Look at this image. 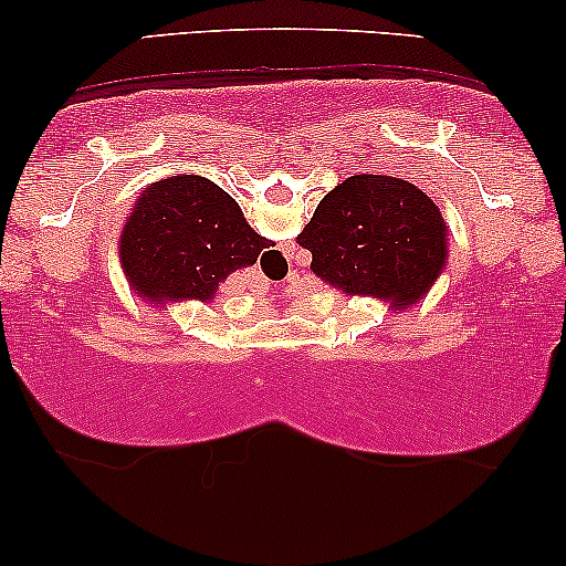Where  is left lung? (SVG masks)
Returning a JSON list of instances; mask_svg holds the SVG:
<instances>
[{"label": "left lung", "mask_w": 566, "mask_h": 566, "mask_svg": "<svg viewBox=\"0 0 566 566\" xmlns=\"http://www.w3.org/2000/svg\"><path fill=\"white\" fill-rule=\"evenodd\" d=\"M448 227L412 182L353 175L319 200L298 244L312 270L347 296L405 308L420 301L446 265Z\"/></svg>", "instance_id": "1"}]
</instances>
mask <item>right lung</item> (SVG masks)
<instances>
[{
	"label": "right lung",
	"instance_id": "right-lung-1",
	"mask_svg": "<svg viewBox=\"0 0 566 566\" xmlns=\"http://www.w3.org/2000/svg\"><path fill=\"white\" fill-rule=\"evenodd\" d=\"M268 239L227 190L198 175L149 185L123 223L120 262L151 301H211L219 283L258 260Z\"/></svg>",
	"mask_w": 566,
	"mask_h": 566
}]
</instances>
